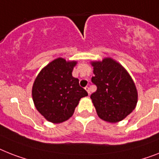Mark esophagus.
<instances>
[{"instance_id": "1", "label": "esophagus", "mask_w": 159, "mask_h": 159, "mask_svg": "<svg viewBox=\"0 0 159 159\" xmlns=\"http://www.w3.org/2000/svg\"><path fill=\"white\" fill-rule=\"evenodd\" d=\"M85 90L87 91V93H88L89 95L91 94V91H90V87H89V86H86V87H85Z\"/></svg>"}]
</instances>
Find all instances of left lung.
I'll return each mask as SVG.
<instances>
[{
	"mask_svg": "<svg viewBox=\"0 0 159 159\" xmlns=\"http://www.w3.org/2000/svg\"><path fill=\"white\" fill-rule=\"evenodd\" d=\"M91 82L97 90L91 95L98 116L109 122L124 119L135 108L137 91L125 68L110 58L92 62Z\"/></svg>",
	"mask_w": 159,
	"mask_h": 159,
	"instance_id": "left-lung-1",
	"label": "left lung"
}]
</instances>
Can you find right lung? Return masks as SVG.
Masks as SVG:
<instances>
[{
	"mask_svg": "<svg viewBox=\"0 0 159 159\" xmlns=\"http://www.w3.org/2000/svg\"><path fill=\"white\" fill-rule=\"evenodd\" d=\"M77 62L59 58L42 69L33 86L34 104L49 122L59 123L74 113L80 99L88 95L79 86V80L72 76Z\"/></svg>",
	"mask_w": 159,
	"mask_h": 159,
	"instance_id": "add662e5",
	"label": "right lung"
}]
</instances>
